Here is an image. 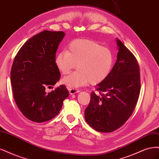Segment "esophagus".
<instances>
[{"mask_svg":"<svg viewBox=\"0 0 159 159\" xmlns=\"http://www.w3.org/2000/svg\"><path fill=\"white\" fill-rule=\"evenodd\" d=\"M69 93L70 94H74L76 93H79L80 90L76 89H73V88H70V89H69Z\"/></svg>","mask_w":159,"mask_h":159,"instance_id":"esophagus-1","label":"esophagus"}]
</instances>
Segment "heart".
<instances>
[{"mask_svg":"<svg viewBox=\"0 0 159 159\" xmlns=\"http://www.w3.org/2000/svg\"><path fill=\"white\" fill-rule=\"evenodd\" d=\"M55 63L63 75L70 73L77 65L78 70L63 79L65 84L76 89L104 81L113 67L114 56L111 50L94 41L76 39L69 45L66 52L56 55Z\"/></svg>","mask_w":159,"mask_h":159,"instance_id":"heart-1","label":"heart"}]
</instances>
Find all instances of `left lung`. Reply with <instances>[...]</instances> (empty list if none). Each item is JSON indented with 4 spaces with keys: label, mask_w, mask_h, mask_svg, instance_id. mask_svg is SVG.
<instances>
[{
    "label": "left lung",
    "mask_w": 159,
    "mask_h": 159,
    "mask_svg": "<svg viewBox=\"0 0 159 159\" xmlns=\"http://www.w3.org/2000/svg\"><path fill=\"white\" fill-rule=\"evenodd\" d=\"M117 61L108 76L92 92L84 118L97 131L112 132L124 125L135 110L141 90L139 66L130 51L117 39Z\"/></svg>",
    "instance_id": "obj_1"
}]
</instances>
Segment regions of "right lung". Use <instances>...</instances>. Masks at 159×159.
<instances>
[{
    "label": "right lung",
    "instance_id": "right-lung-1",
    "mask_svg": "<svg viewBox=\"0 0 159 159\" xmlns=\"http://www.w3.org/2000/svg\"><path fill=\"white\" fill-rule=\"evenodd\" d=\"M65 35L62 31L49 30L35 35L22 46L13 61L11 80L14 100L23 115L32 121L53 119L69 96L63 84L51 93L45 92L60 79L55 59Z\"/></svg>",
    "mask_w": 159,
    "mask_h": 159
}]
</instances>
